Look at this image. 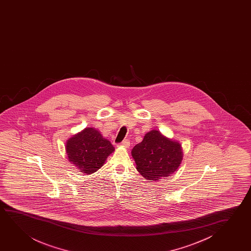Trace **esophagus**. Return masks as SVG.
I'll list each match as a JSON object with an SVG mask.
<instances>
[{"mask_svg":"<svg viewBox=\"0 0 251 251\" xmlns=\"http://www.w3.org/2000/svg\"><path fill=\"white\" fill-rule=\"evenodd\" d=\"M121 146L122 147H124V148H129V146H130V142L128 140H124L122 143H121Z\"/></svg>","mask_w":251,"mask_h":251,"instance_id":"obj_1","label":"esophagus"}]
</instances>
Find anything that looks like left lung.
<instances>
[{"label":"left lung","instance_id":"left-lung-1","mask_svg":"<svg viewBox=\"0 0 251 251\" xmlns=\"http://www.w3.org/2000/svg\"><path fill=\"white\" fill-rule=\"evenodd\" d=\"M141 175L148 180L159 181L172 175L182 163V146L177 141L166 137L152 129L145 134L141 143L131 151Z\"/></svg>","mask_w":251,"mask_h":251}]
</instances>
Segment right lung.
Here are the masks:
<instances>
[{
    "label": "right lung",
    "mask_w": 251,
    "mask_h": 251,
    "mask_svg": "<svg viewBox=\"0 0 251 251\" xmlns=\"http://www.w3.org/2000/svg\"><path fill=\"white\" fill-rule=\"evenodd\" d=\"M65 148L69 161L86 175L101 168L108 156L115 151L110 141L93 127H86L69 138Z\"/></svg>",
    "instance_id": "add662e5"
}]
</instances>
